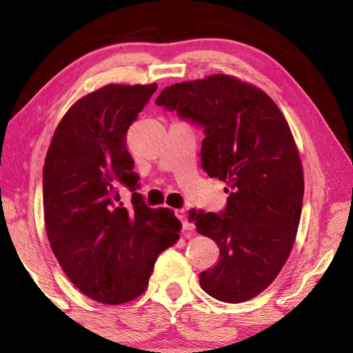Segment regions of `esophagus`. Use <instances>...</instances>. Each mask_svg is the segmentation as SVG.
Wrapping results in <instances>:
<instances>
[{
  "label": "esophagus",
  "mask_w": 353,
  "mask_h": 353,
  "mask_svg": "<svg viewBox=\"0 0 353 353\" xmlns=\"http://www.w3.org/2000/svg\"><path fill=\"white\" fill-rule=\"evenodd\" d=\"M176 216H177L179 220L182 221V229H183L185 232L194 229V224L190 223L188 220H186V212L183 211V209H176Z\"/></svg>",
  "instance_id": "1"
}]
</instances>
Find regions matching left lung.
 <instances>
[{"instance_id": "obj_1", "label": "left lung", "mask_w": 353, "mask_h": 353, "mask_svg": "<svg viewBox=\"0 0 353 353\" xmlns=\"http://www.w3.org/2000/svg\"><path fill=\"white\" fill-rule=\"evenodd\" d=\"M156 104L203 129L201 168L228 185L224 211L190 212L220 249L200 287L221 302L249 301L279 274L301 220L303 168L287 119L264 91L224 74L171 85Z\"/></svg>"}]
</instances>
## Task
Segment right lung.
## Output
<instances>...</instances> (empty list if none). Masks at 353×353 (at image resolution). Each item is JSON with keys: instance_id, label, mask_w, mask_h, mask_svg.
<instances>
[{"instance_id": "obj_1", "label": "right lung", "mask_w": 353, "mask_h": 353, "mask_svg": "<svg viewBox=\"0 0 353 353\" xmlns=\"http://www.w3.org/2000/svg\"><path fill=\"white\" fill-rule=\"evenodd\" d=\"M157 85H108L66 112L43 165V219L52 253L76 287L119 305L145 291L156 258L174 245L181 221L145 205L125 133ZM129 188L132 206L119 201Z\"/></svg>"}]
</instances>
